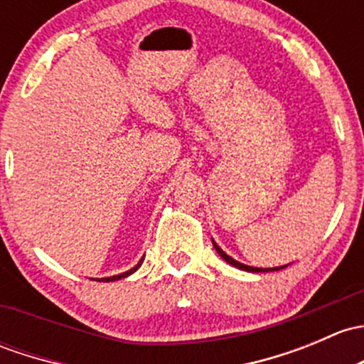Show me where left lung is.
I'll return each instance as SVG.
<instances>
[{"label": "left lung", "mask_w": 364, "mask_h": 364, "mask_svg": "<svg viewBox=\"0 0 364 364\" xmlns=\"http://www.w3.org/2000/svg\"><path fill=\"white\" fill-rule=\"evenodd\" d=\"M213 246L216 247V251H218V255L221 256V258L225 259V262L227 263H230V265H233L235 267V269H240V270H246V272H272V270H279V269H284V267H277V269H256V267H250V265H244V263H239V262H235V259L232 258V256H228L227 252H225L223 250H221L220 246H218L216 242H214L213 240Z\"/></svg>", "instance_id": "8db88e82"}]
</instances>
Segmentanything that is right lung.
Here are the masks:
<instances>
[{
  "label": "right lung",
  "instance_id": "add662e5",
  "mask_svg": "<svg viewBox=\"0 0 364 364\" xmlns=\"http://www.w3.org/2000/svg\"><path fill=\"white\" fill-rule=\"evenodd\" d=\"M141 263H143V258L139 259V263H137L136 267H132L131 270H127V272H124V274H118V275H113V277H105V279H101V281H102V282H109V281H118V279H122V277H127V275L134 274V272H136L137 269H139V267H141Z\"/></svg>",
  "mask_w": 364,
  "mask_h": 364
}]
</instances>
